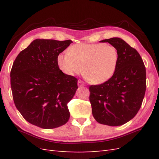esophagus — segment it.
Masks as SVG:
<instances>
[{
	"label": "esophagus",
	"instance_id": "obj_1",
	"mask_svg": "<svg viewBox=\"0 0 159 159\" xmlns=\"http://www.w3.org/2000/svg\"><path fill=\"white\" fill-rule=\"evenodd\" d=\"M78 85L79 87H83L85 85V83H84L81 80H79V81H78Z\"/></svg>",
	"mask_w": 159,
	"mask_h": 159
}]
</instances>
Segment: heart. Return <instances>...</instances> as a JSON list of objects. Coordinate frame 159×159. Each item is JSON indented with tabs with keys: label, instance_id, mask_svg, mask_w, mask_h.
<instances>
[{
	"label": "heart",
	"instance_id": "b5f03b06",
	"mask_svg": "<svg viewBox=\"0 0 159 159\" xmlns=\"http://www.w3.org/2000/svg\"><path fill=\"white\" fill-rule=\"evenodd\" d=\"M57 64L69 76L83 72L87 80L101 84L109 80L117 70L119 53L106 43H77L57 57Z\"/></svg>",
	"mask_w": 159,
	"mask_h": 159
}]
</instances>
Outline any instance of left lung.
I'll list each match as a JSON object with an SVG mask.
<instances>
[{"instance_id":"8db88e82","label":"left lung","mask_w":159,"mask_h":159,"mask_svg":"<svg viewBox=\"0 0 159 159\" xmlns=\"http://www.w3.org/2000/svg\"><path fill=\"white\" fill-rule=\"evenodd\" d=\"M119 53L116 72L107 82L91 85L89 101L98 122L111 126L126 124L140 109L146 89V67L136 49L123 39H104Z\"/></svg>"}]
</instances>
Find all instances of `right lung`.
<instances>
[{
    "instance_id": "1",
    "label": "right lung",
    "mask_w": 159,
    "mask_h": 159,
    "mask_svg": "<svg viewBox=\"0 0 159 159\" xmlns=\"http://www.w3.org/2000/svg\"><path fill=\"white\" fill-rule=\"evenodd\" d=\"M72 42L35 39L13 63L10 76L14 104L22 117L36 126L51 129L69 120L67 104L78 89V79L64 74L57 59Z\"/></svg>"
}]
</instances>
